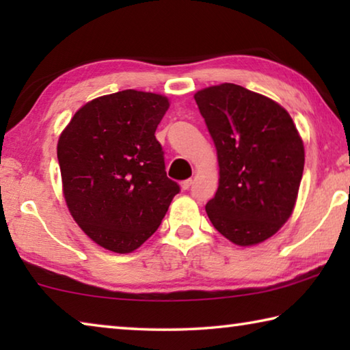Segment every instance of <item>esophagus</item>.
<instances>
[{"label": "esophagus", "instance_id": "esophagus-1", "mask_svg": "<svg viewBox=\"0 0 350 350\" xmlns=\"http://www.w3.org/2000/svg\"><path fill=\"white\" fill-rule=\"evenodd\" d=\"M191 183H193V180H191V179L182 180V182H180V188H182V189H188L189 187H191Z\"/></svg>", "mask_w": 350, "mask_h": 350}]
</instances>
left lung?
<instances>
[{"label":"left lung","mask_w":350,"mask_h":350,"mask_svg":"<svg viewBox=\"0 0 350 350\" xmlns=\"http://www.w3.org/2000/svg\"><path fill=\"white\" fill-rule=\"evenodd\" d=\"M215 142L219 187L205 210L233 244H259L295 208L304 145L292 117L273 100L233 83L194 94Z\"/></svg>","instance_id":"8db88e82"}]
</instances>
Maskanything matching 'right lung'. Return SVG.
Segmentation results:
<instances>
[{"label":"right lung","mask_w":350,"mask_h":350,"mask_svg":"<svg viewBox=\"0 0 350 350\" xmlns=\"http://www.w3.org/2000/svg\"><path fill=\"white\" fill-rule=\"evenodd\" d=\"M167 97L134 90L94 98L57 145L74 221L106 250L131 253L161 225L180 187L167 177L157 125Z\"/></svg>","instance_id":"add662e5"}]
</instances>
